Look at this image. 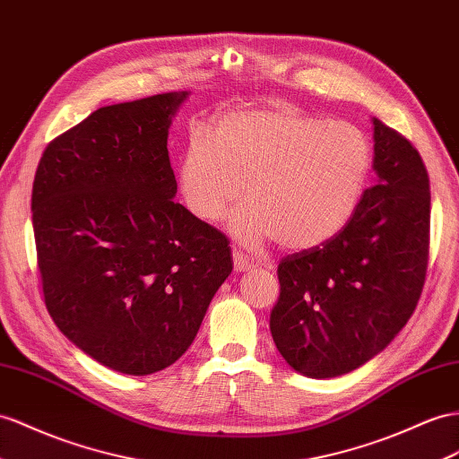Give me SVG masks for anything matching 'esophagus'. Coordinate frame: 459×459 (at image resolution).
<instances>
[{"mask_svg": "<svg viewBox=\"0 0 459 459\" xmlns=\"http://www.w3.org/2000/svg\"><path fill=\"white\" fill-rule=\"evenodd\" d=\"M232 260H234V272H237V273L248 272V269L254 267V264L246 260L244 254L238 252V250H232Z\"/></svg>", "mask_w": 459, "mask_h": 459, "instance_id": "obj_1", "label": "esophagus"}]
</instances>
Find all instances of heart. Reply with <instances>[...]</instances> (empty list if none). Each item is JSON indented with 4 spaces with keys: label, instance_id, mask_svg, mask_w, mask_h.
Listing matches in <instances>:
<instances>
[{
    "label": "heart",
    "instance_id": "1",
    "mask_svg": "<svg viewBox=\"0 0 459 459\" xmlns=\"http://www.w3.org/2000/svg\"><path fill=\"white\" fill-rule=\"evenodd\" d=\"M372 164L370 141L349 122H325L289 104L221 116L211 135L194 134L178 182L186 207L204 222L230 219L242 244L277 238L302 252L333 238L360 204Z\"/></svg>",
    "mask_w": 459,
    "mask_h": 459
}]
</instances>
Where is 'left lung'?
Masks as SVG:
<instances>
[{
    "label": "left lung",
    "mask_w": 459,
    "mask_h": 459,
    "mask_svg": "<svg viewBox=\"0 0 459 459\" xmlns=\"http://www.w3.org/2000/svg\"><path fill=\"white\" fill-rule=\"evenodd\" d=\"M374 126L376 184L333 238L287 255L269 318L289 367L335 378L362 367L402 332L425 285L430 187L419 151L380 120Z\"/></svg>",
    "instance_id": "left-lung-1"
}]
</instances>
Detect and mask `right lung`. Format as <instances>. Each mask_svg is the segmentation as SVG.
Returning <instances> with one entry per match:
<instances>
[{"label": "right lung", "mask_w": 459, "mask_h": 459, "mask_svg": "<svg viewBox=\"0 0 459 459\" xmlns=\"http://www.w3.org/2000/svg\"><path fill=\"white\" fill-rule=\"evenodd\" d=\"M186 99L95 110L46 147L34 176L46 308L69 342L122 374L178 360L232 272L225 234L174 202L167 139Z\"/></svg>", "instance_id": "obj_1"}]
</instances>
